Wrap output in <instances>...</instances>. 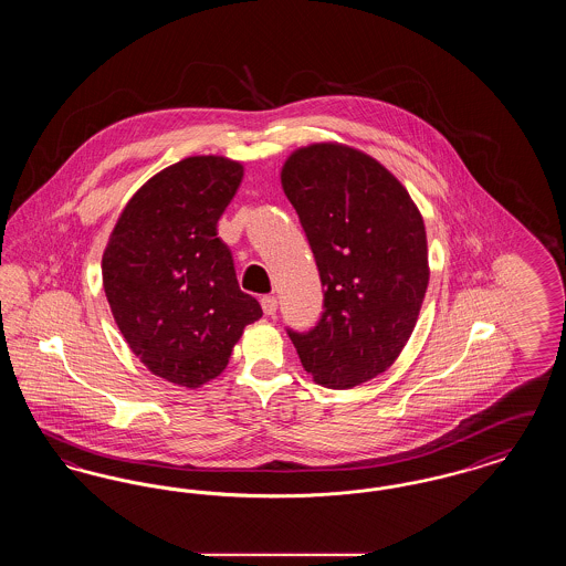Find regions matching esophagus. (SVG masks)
I'll return each instance as SVG.
<instances>
[{
	"mask_svg": "<svg viewBox=\"0 0 566 566\" xmlns=\"http://www.w3.org/2000/svg\"><path fill=\"white\" fill-rule=\"evenodd\" d=\"M261 307H263L265 316H273L277 310V298L273 295L261 296Z\"/></svg>",
	"mask_w": 566,
	"mask_h": 566,
	"instance_id": "esophagus-1",
	"label": "esophagus"
}]
</instances>
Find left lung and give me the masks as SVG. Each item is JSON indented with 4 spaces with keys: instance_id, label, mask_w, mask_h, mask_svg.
<instances>
[{
    "instance_id": "obj_1",
    "label": "left lung",
    "mask_w": 566,
    "mask_h": 566,
    "mask_svg": "<svg viewBox=\"0 0 566 566\" xmlns=\"http://www.w3.org/2000/svg\"><path fill=\"white\" fill-rule=\"evenodd\" d=\"M280 178L324 289L318 324L289 337L316 384L354 388L384 374L416 326L429 286L424 220L381 163L344 144L298 148Z\"/></svg>"
}]
</instances>
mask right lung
Returning a JSON list of instances; mask_svg holds the SVG:
<instances>
[{"label": "right lung", "instance_id": "1", "mask_svg": "<svg viewBox=\"0 0 566 566\" xmlns=\"http://www.w3.org/2000/svg\"><path fill=\"white\" fill-rule=\"evenodd\" d=\"M242 178V163L214 155L165 167L129 199L104 250V291L125 342L178 386L220 376L245 324L263 316L216 231Z\"/></svg>", "mask_w": 566, "mask_h": 566}]
</instances>
